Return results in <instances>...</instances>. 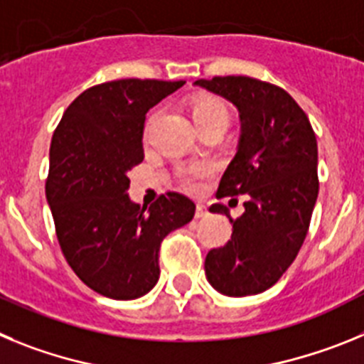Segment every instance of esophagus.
<instances>
[{"mask_svg":"<svg viewBox=\"0 0 364 364\" xmlns=\"http://www.w3.org/2000/svg\"><path fill=\"white\" fill-rule=\"evenodd\" d=\"M208 215V208H205L204 204H197V210H195V217L197 218H202Z\"/></svg>","mask_w":364,"mask_h":364,"instance_id":"34e87169","label":"esophagus"}]
</instances>
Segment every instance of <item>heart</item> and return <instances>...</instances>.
<instances>
[{"instance_id":"1","label":"heart","mask_w":364,"mask_h":364,"mask_svg":"<svg viewBox=\"0 0 364 364\" xmlns=\"http://www.w3.org/2000/svg\"><path fill=\"white\" fill-rule=\"evenodd\" d=\"M191 117L193 122L197 127H204V125H211V124H218L228 127L230 124V109H228L226 102L217 96H204V98H198L191 107ZM149 129V127H147ZM211 175V167L205 166V164H197V166H191L184 171H180V180H182V184L184 188L191 189H198L202 186L208 176Z\"/></svg>"}]
</instances>
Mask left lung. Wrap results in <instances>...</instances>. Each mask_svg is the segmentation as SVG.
<instances>
[{
	"mask_svg": "<svg viewBox=\"0 0 364 364\" xmlns=\"http://www.w3.org/2000/svg\"><path fill=\"white\" fill-rule=\"evenodd\" d=\"M195 85L239 109L237 154L224 171L217 198L246 195L244 213L231 218V240L205 257V277L215 290L246 297L272 288L290 268L306 239L317 178V140L306 112L284 89L247 76H215Z\"/></svg>",
	"mask_w": 364,
	"mask_h": 364,
	"instance_id": "8db88e82",
	"label": "left lung"
}]
</instances>
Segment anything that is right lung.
<instances>
[{
  "label": "right lung",
  "mask_w": 364,
  "mask_h": 364,
  "mask_svg": "<svg viewBox=\"0 0 364 364\" xmlns=\"http://www.w3.org/2000/svg\"><path fill=\"white\" fill-rule=\"evenodd\" d=\"M186 82L114 80L83 91L53 134L45 195L73 272L96 294L131 301L153 290L167 233L186 226L195 204L180 193L140 208L127 173L144 160L151 107Z\"/></svg>",
  "instance_id": "right-lung-1"
}]
</instances>
